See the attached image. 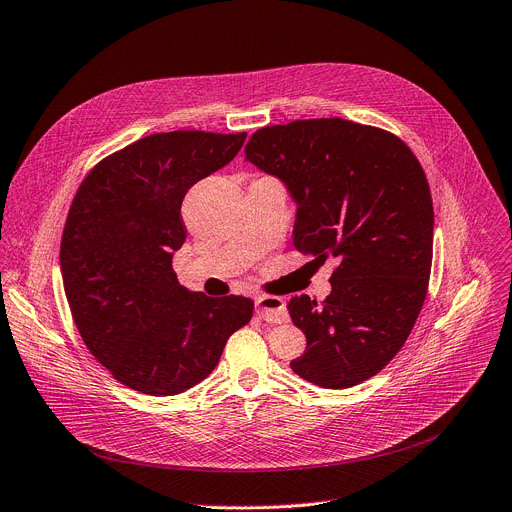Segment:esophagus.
Listing matches in <instances>:
<instances>
[{
    "instance_id": "34e87169",
    "label": "esophagus",
    "mask_w": 512,
    "mask_h": 512,
    "mask_svg": "<svg viewBox=\"0 0 512 512\" xmlns=\"http://www.w3.org/2000/svg\"><path fill=\"white\" fill-rule=\"evenodd\" d=\"M256 313L270 324H283L289 320L285 301L281 297H272V295H264L256 299Z\"/></svg>"
}]
</instances>
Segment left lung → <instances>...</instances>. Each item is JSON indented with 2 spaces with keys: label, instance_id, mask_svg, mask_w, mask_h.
<instances>
[{
  "label": "left lung",
  "instance_id": "obj_1",
  "mask_svg": "<svg viewBox=\"0 0 512 512\" xmlns=\"http://www.w3.org/2000/svg\"><path fill=\"white\" fill-rule=\"evenodd\" d=\"M244 153L295 201L293 246L338 260L322 303L287 305L307 338L291 369L326 389L367 381L404 346L428 289L435 213L420 162L400 137L344 119L258 129Z\"/></svg>",
  "mask_w": 512,
  "mask_h": 512
}]
</instances>
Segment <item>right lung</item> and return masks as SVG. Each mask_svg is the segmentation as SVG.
<instances>
[{
  "mask_svg": "<svg viewBox=\"0 0 512 512\" xmlns=\"http://www.w3.org/2000/svg\"><path fill=\"white\" fill-rule=\"evenodd\" d=\"M246 133L172 131L116 151L86 176L61 238L73 322L96 361L147 396H176L217 367L254 301L207 297L178 283L172 256L192 184L227 166Z\"/></svg>",
  "mask_w": 512,
  "mask_h": 512,
  "instance_id": "add662e5",
  "label": "right lung"
}]
</instances>
